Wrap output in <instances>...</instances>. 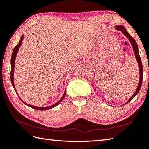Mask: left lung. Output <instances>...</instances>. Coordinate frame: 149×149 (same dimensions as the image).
Instances as JSON below:
<instances>
[{
	"mask_svg": "<svg viewBox=\"0 0 149 149\" xmlns=\"http://www.w3.org/2000/svg\"><path fill=\"white\" fill-rule=\"evenodd\" d=\"M115 28L116 29H117L118 31H121L122 32V33L125 35L126 37H127L128 39H129V41L131 42V44H132V46L133 47V52H134L135 53V56L136 59H137V61L138 63V65H139V74H140V77H139V84H138V87L137 88V89H136L135 92L134 94L132 95V97L130 98V99L127 100V102L125 103V104H127V102H129L130 101H131L133 98H134L136 95H137V93L139 91V90L141 87V85H142V81H143V65H142V62H141V58L139 56V50H138V47H137V42H136L135 40L133 38V37L131 36V35L128 33V32L127 31V30L122 25H118V26H115Z\"/></svg>",
	"mask_w": 149,
	"mask_h": 149,
	"instance_id": "1",
	"label": "left lung"
}]
</instances>
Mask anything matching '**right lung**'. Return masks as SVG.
<instances>
[{
    "instance_id": "obj_1",
    "label": "right lung",
    "mask_w": 149,
    "mask_h": 149,
    "mask_svg": "<svg viewBox=\"0 0 149 149\" xmlns=\"http://www.w3.org/2000/svg\"><path fill=\"white\" fill-rule=\"evenodd\" d=\"M23 39H24V35H22V36L21 37V39H20V41L19 42V43L17 44L16 47H14V49L13 50V52H12V58H11V72H10V79H11V83L12 84V86H13L14 90L16 91V93L17 94V93L16 92V88H15V86H14V65H15V60H16V55H17V51H18V50L19 49L20 46H21L22 45V41H23ZM65 94H66V91L65 90V91L64 93V95H63V96L62 97L61 99H60L56 103H55L54 104L52 105V106H50V107H36V106H33V105H31V104H27L26 102H25L24 101H23L21 99H19L20 100H22V102H24L25 104H26L27 106H28V107H31L32 108H33V109H35V110H49V109H50V108H54L56 107V106L58 105L60 102H61L62 101V100L64 99V98L65 97ZM17 95H18V94H17ZM19 96V95H18Z\"/></svg>"
}]
</instances>
